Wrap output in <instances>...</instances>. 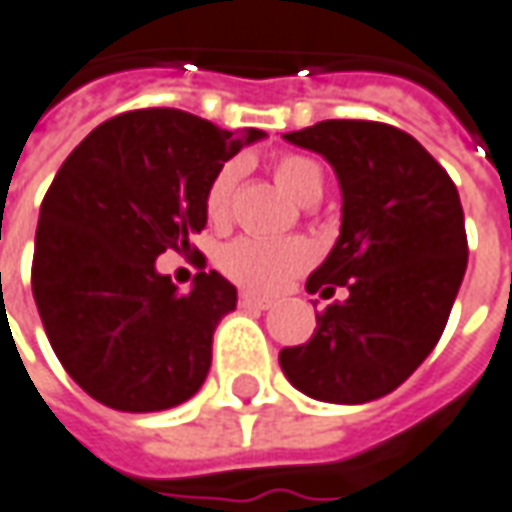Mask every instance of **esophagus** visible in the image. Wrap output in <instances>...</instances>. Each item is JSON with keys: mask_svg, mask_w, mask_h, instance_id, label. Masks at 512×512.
<instances>
[{"mask_svg": "<svg viewBox=\"0 0 512 512\" xmlns=\"http://www.w3.org/2000/svg\"><path fill=\"white\" fill-rule=\"evenodd\" d=\"M239 304H242L245 310H270V307H273L270 298L253 296V293H242V296H239Z\"/></svg>", "mask_w": 512, "mask_h": 512, "instance_id": "obj_1", "label": "esophagus"}]
</instances>
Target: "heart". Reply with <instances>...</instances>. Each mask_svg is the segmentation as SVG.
<instances>
[{
    "label": "heart",
    "mask_w": 512,
    "mask_h": 512,
    "mask_svg": "<svg viewBox=\"0 0 512 512\" xmlns=\"http://www.w3.org/2000/svg\"><path fill=\"white\" fill-rule=\"evenodd\" d=\"M273 177L284 194L296 202L312 200L324 188V171L321 166L304 157V154H281L273 160ZM236 183V166H222L214 174L205 191V214L211 222H222L231 211V194ZM312 262V248L301 239H256V236H239L228 242L219 253V270L239 287L250 293H279L290 281L301 276Z\"/></svg>",
    "instance_id": "heart-1"
}]
</instances>
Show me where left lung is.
<instances>
[{
  "label": "left lung",
  "instance_id": "1",
  "mask_svg": "<svg viewBox=\"0 0 512 512\" xmlns=\"http://www.w3.org/2000/svg\"><path fill=\"white\" fill-rule=\"evenodd\" d=\"M321 154L341 185V236L307 290L346 287L307 344L279 352L312 400L360 406L394 392L440 341L468 267L465 214L448 171L406 132L375 120H321L284 135Z\"/></svg>",
  "mask_w": 512,
  "mask_h": 512
}]
</instances>
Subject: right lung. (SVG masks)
I'll list each match as a JSON object with an SVG mask.
<instances>
[{"label":"right lung","mask_w":512,"mask_h":512,"mask_svg":"<svg viewBox=\"0 0 512 512\" xmlns=\"http://www.w3.org/2000/svg\"><path fill=\"white\" fill-rule=\"evenodd\" d=\"M262 137L137 109L92 129L58 168L39 211L33 298L61 366L92 400L143 414L200 392L236 287L211 270L180 293L154 262L191 248L208 222V183Z\"/></svg>","instance_id":"1"}]
</instances>
